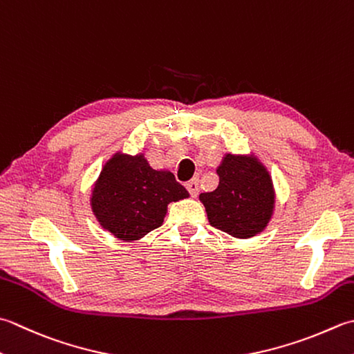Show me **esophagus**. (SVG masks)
I'll list each match as a JSON object with an SVG mask.
<instances>
[{
  "mask_svg": "<svg viewBox=\"0 0 354 354\" xmlns=\"http://www.w3.org/2000/svg\"><path fill=\"white\" fill-rule=\"evenodd\" d=\"M185 187H187V190L190 192V195L193 198L198 196V193H199V181H198V179H190V181L185 184Z\"/></svg>",
  "mask_w": 354,
  "mask_h": 354,
  "instance_id": "34e87169",
  "label": "esophagus"
}]
</instances>
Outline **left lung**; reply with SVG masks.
<instances>
[{
  "mask_svg": "<svg viewBox=\"0 0 354 354\" xmlns=\"http://www.w3.org/2000/svg\"><path fill=\"white\" fill-rule=\"evenodd\" d=\"M216 190L201 193L210 224L233 238L248 239L262 233L272 221L276 192L272 175L254 153H225Z\"/></svg>",
  "mask_w": 354,
  "mask_h": 354,
  "instance_id": "1",
  "label": "left lung"
}]
</instances>
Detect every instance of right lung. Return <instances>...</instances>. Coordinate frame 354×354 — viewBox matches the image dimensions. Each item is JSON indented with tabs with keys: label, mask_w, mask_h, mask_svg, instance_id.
<instances>
[{
	"label": "right lung",
	"mask_w": 354,
	"mask_h": 354,
	"mask_svg": "<svg viewBox=\"0 0 354 354\" xmlns=\"http://www.w3.org/2000/svg\"><path fill=\"white\" fill-rule=\"evenodd\" d=\"M189 196L170 170H155L144 153L120 150L102 165L90 193V207L104 230L133 242L162 225L170 203Z\"/></svg>",
	"instance_id": "obj_1"
}]
</instances>
